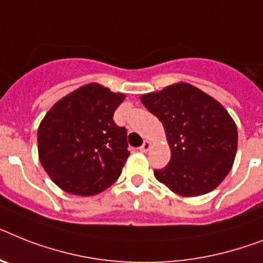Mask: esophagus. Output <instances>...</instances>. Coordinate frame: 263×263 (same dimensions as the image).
<instances>
[{
  "label": "esophagus",
  "mask_w": 263,
  "mask_h": 263,
  "mask_svg": "<svg viewBox=\"0 0 263 263\" xmlns=\"http://www.w3.org/2000/svg\"><path fill=\"white\" fill-rule=\"evenodd\" d=\"M151 146H152L151 141H145L144 144H142V146L140 147V151L144 152V153H146V152L149 151V149H151Z\"/></svg>",
  "instance_id": "1"
}]
</instances>
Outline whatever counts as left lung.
Segmentation results:
<instances>
[{
    "mask_svg": "<svg viewBox=\"0 0 263 263\" xmlns=\"http://www.w3.org/2000/svg\"><path fill=\"white\" fill-rule=\"evenodd\" d=\"M140 99L160 119L171 147V161L156 169V179L184 197L214 191L233 168L238 147V130L229 111L184 82Z\"/></svg>",
    "mask_w": 263,
    "mask_h": 263,
    "instance_id": "obj_1",
    "label": "left lung"
}]
</instances>
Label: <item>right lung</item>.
Returning a JSON list of instances; mask_svg holds the SVG:
<instances>
[{"mask_svg":"<svg viewBox=\"0 0 263 263\" xmlns=\"http://www.w3.org/2000/svg\"><path fill=\"white\" fill-rule=\"evenodd\" d=\"M123 99L88 83L49 108L37 130L39 160L59 188L92 196L116 183L130 155L126 129L112 121Z\"/></svg>","mask_w":263,"mask_h":263,"instance_id":"obj_1","label":"right lung"}]
</instances>
